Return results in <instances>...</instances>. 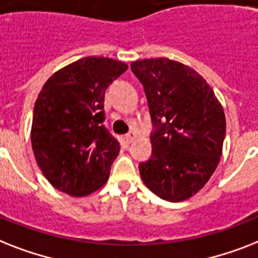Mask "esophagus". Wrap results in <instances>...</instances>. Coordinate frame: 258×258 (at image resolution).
Instances as JSON below:
<instances>
[{"mask_svg":"<svg viewBox=\"0 0 258 258\" xmlns=\"http://www.w3.org/2000/svg\"><path fill=\"white\" fill-rule=\"evenodd\" d=\"M124 139L127 143H131V142H134V140L136 139V133H134V131H130V133L124 136Z\"/></svg>","mask_w":258,"mask_h":258,"instance_id":"esophagus-1","label":"esophagus"}]
</instances>
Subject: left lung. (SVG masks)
Instances as JSON below:
<instances>
[{
    "mask_svg": "<svg viewBox=\"0 0 258 258\" xmlns=\"http://www.w3.org/2000/svg\"><path fill=\"white\" fill-rule=\"evenodd\" d=\"M143 85L154 131L152 155L139 164L144 184L163 200H187L204 187L220 162L225 115L202 75L168 58L131 63Z\"/></svg>",
    "mask_w": 258,
    "mask_h": 258,
    "instance_id": "8db88e82",
    "label": "left lung"
}]
</instances>
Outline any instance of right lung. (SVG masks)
I'll use <instances>...</instances> for the list:
<instances>
[{
	"instance_id": "add662e5",
	"label": "right lung",
	"mask_w": 258,
	"mask_h": 258,
	"mask_svg": "<svg viewBox=\"0 0 258 258\" xmlns=\"http://www.w3.org/2000/svg\"><path fill=\"white\" fill-rule=\"evenodd\" d=\"M128 66L104 56H86L50 77L35 100L31 147L49 183L71 196L103 187L119 142L103 122L104 93Z\"/></svg>"
}]
</instances>
